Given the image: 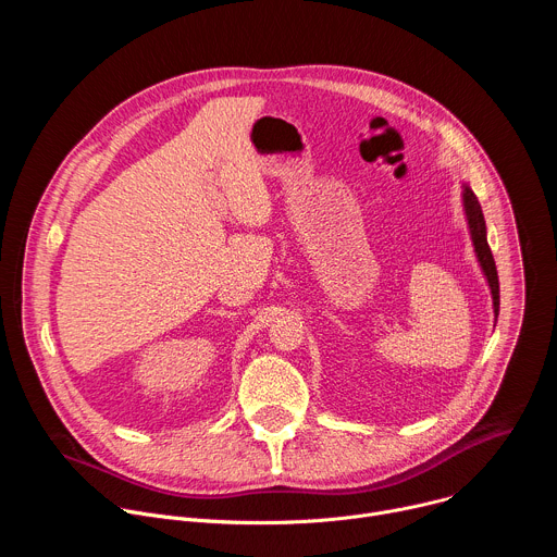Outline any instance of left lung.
<instances>
[{
    "label": "left lung",
    "mask_w": 557,
    "mask_h": 557,
    "mask_svg": "<svg viewBox=\"0 0 557 557\" xmlns=\"http://www.w3.org/2000/svg\"><path fill=\"white\" fill-rule=\"evenodd\" d=\"M462 207H465V215H467V224H469V233H471V243H473V251L475 258L481 262V269L487 277V284L492 288V299H494V314L498 317V308H500V284H498V271H496V262L492 256V249L487 245V226H485V215L481 209L479 198L473 196V191L462 185Z\"/></svg>",
    "instance_id": "left-lung-1"
}]
</instances>
